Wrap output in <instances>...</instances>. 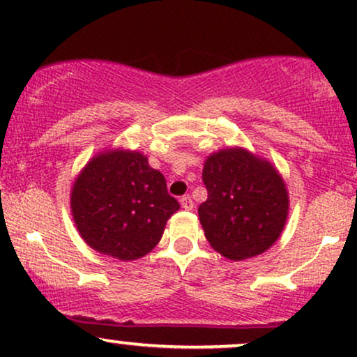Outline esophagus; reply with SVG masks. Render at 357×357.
Wrapping results in <instances>:
<instances>
[{"label": "esophagus", "instance_id": "esophagus-1", "mask_svg": "<svg viewBox=\"0 0 357 357\" xmlns=\"http://www.w3.org/2000/svg\"><path fill=\"white\" fill-rule=\"evenodd\" d=\"M181 206L186 211H191L192 208H195V203H192V199L190 198V196H183V198H181Z\"/></svg>", "mask_w": 357, "mask_h": 357}]
</instances>
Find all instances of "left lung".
<instances>
[{
  "label": "left lung",
  "instance_id": "left-lung-1",
  "mask_svg": "<svg viewBox=\"0 0 357 357\" xmlns=\"http://www.w3.org/2000/svg\"><path fill=\"white\" fill-rule=\"evenodd\" d=\"M208 199L198 215L211 248L228 260L261 255L284 231L289 191L273 162L240 146L204 159Z\"/></svg>",
  "mask_w": 357,
  "mask_h": 357
}]
</instances>
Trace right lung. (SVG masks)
Segmentation results:
<instances>
[{
    "label": "right lung",
    "mask_w": 357,
    "mask_h": 357,
    "mask_svg": "<svg viewBox=\"0 0 357 357\" xmlns=\"http://www.w3.org/2000/svg\"><path fill=\"white\" fill-rule=\"evenodd\" d=\"M77 231L90 248L122 261L153 252L179 203L139 151L110 147L89 159L70 190Z\"/></svg>",
    "instance_id": "add662e5"
}]
</instances>
